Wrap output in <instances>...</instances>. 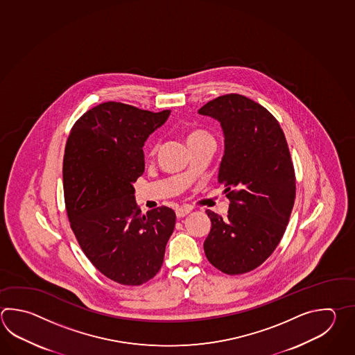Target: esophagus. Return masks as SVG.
<instances>
[{
  "label": "esophagus",
  "instance_id": "esophagus-1",
  "mask_svg": "<svg viewBox=\"0 0 355 355\" xmlns=\"http://www.w3.org/2000/svg\"><path fill=\"white\" fill-rule=\"evenodd\" d=\"M191 211H192V209L189 206H182V207H178L175 210V215H177V217H184L186 215H189Z\"/></svg>",
  "mask_w": 355,
  "mask_h": 355
}]
</instances>
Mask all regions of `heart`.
Here are the masks:
<instances>
[{
    "mask_svg": "<svg viewBox=\"0 0 355 355\" xmlns=\"http://www.w3.org/2000/svg\"><path fill=\"white\" fill-rule=\"evenodd\" d=\"M207 138H212L207 131L201 130V129H195V130H192L189 132L187 140H189V143H196V141H200V140ZM157 149H158V143L154 141V143H152L150 146H149V154H154V153L157 152Z\"/></svg>",
    "mask_w": 355,
    "mask_h": 355,
    "instance_id": "b5f03b06",
    "label": "heart"
}]
</instances>
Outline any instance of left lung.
Returning a JSON list of instances; mask_svg holds the SVG:
<instances>
[{
    "instance_id": "1",
    "label": "left lung",
    "mask_w": 355,
    "mask_h": 355,
    "mask_svg": "<svg viewBox=\"0 0 355 355\" xmlns=\"http://www.w3.org/2000/svg\"><path fill=\"white\" fill-rule=\"evenodd\" d=\"M198 112L223 126L217 182L230 200L226 217L206 211L211 230L203 249L225 275H244L272 255L290 221L296 197L290 149L275 116L243 94L220 96Z\"/></svg>"
}]
</instances>
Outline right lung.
Instances as JSON below:
<instances>
[{"label":"right lung","instance_id":"right-lung-1","mask_svg":"<svg viewBox=\"0 0 355 355\" xmlns=\"http://www.w3.org/2000/svg\"><path fill=\"white\" fill-rule=\"evenodd\" d=\"M169 114L103 102L80 116L65 144V210L76 239L97 270L125 286L159 272L174 230L175 212L141 214L132 187L144 173V141Z\"/></svg>","mask_w":355,"mask_h":355}]
</instances>
